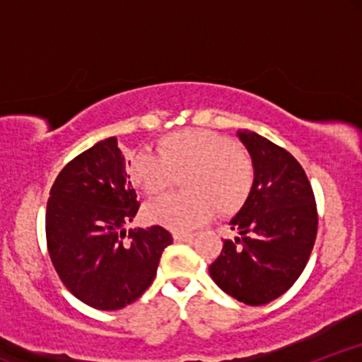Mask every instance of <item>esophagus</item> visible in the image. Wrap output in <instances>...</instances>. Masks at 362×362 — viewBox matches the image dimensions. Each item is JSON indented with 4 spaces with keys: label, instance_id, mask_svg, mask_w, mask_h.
<instances>
[{
    "label": "esophagus",
    "instance_id": "34e87169",
    "mask_svg": "<svg viewBox=\"0 0 362 362\" xmlns=\"http://www.w3.org/2000/svg\"><path fill=\"white\" fill-rule=\"evenodd\" d=\"M194 233H178V231H175L173 233V240L175 242H190V240H194Z\"/></svg>",
    "mask_w": 362,
    "mask_h": 362
}]
</instances>
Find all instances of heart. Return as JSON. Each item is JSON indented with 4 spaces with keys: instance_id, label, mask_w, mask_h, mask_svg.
I'll use <instances>...</instances> for the list:
<instances>
[{
    "instance_id": "1",
    "label": "heart",
    "mask_w": 362,
    "mask_h": 362,
    "mask_svg": "<svg viewBox=\"0 0 362 362\" xmlns=\"http://www.w3.org/2000/svg\"><path fill=\"white\" fill-rule=\"evenodd\" d=\"M156 155L136 153L129 160L132 185L148 197L167 194L175 180L187 194L167 197L146 207L149 221L185 231L214 213L233 214L243 207L255 184L250 155L233 141L204 131L185 129L160 139Z\"/></svg>"
}]
</instances>
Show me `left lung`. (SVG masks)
<instances>
[{
  "mask_svg": "<svg viewBox=\"0 0 362 362\" xmlns=\"http://www.w3.org/2000/svg\"><path fill=\"white\" fill-rule=\"evenodd\" d=\"M250 153L255 184L230 219L233 240L209 265L224 293L250 306L284 294L305 271L317 238V204L305 170L291 153L252 131H238Z\"/></svg>",
  "mask_w": 362,
  "mask_h": 362,
  "instance_id": "8db88e82",
  "label": "left lung"
}]
</instances>
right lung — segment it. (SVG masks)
Returning a JSON list of instances; mask_svg holds the SVG:
<instances>
[{"label":"right lung","mask_w":362,"mask_h":362,"mask_svg":"<svg viewBox=\"0 0 362 362\" xmlns=\"http://www.w3.org/2000/svg\"><path fill=\"white\" fill-rule=\"evenodd\" d=\"M138 209L117 138L83 151L54 182L45 211L49 255L66 289L91 308L120 310L138 300L173 242L161 226L127 231Z\"/></svg>","instance_id":"obj_1"}]
</instances>
